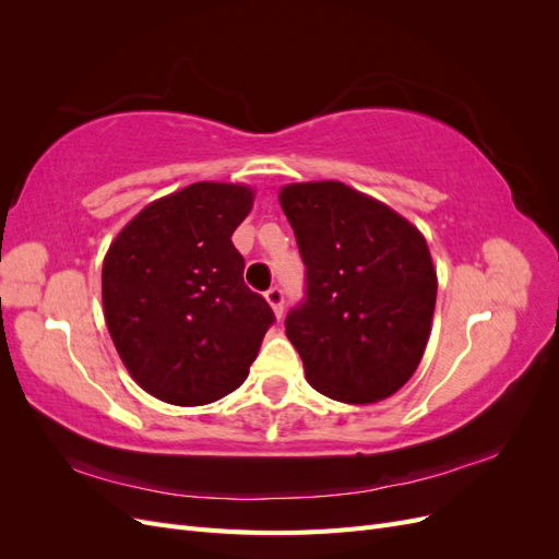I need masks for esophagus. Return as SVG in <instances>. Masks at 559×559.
Segmentation results:
<instances>
[{"instance_id":"1","label":"esophagus","mask_w":559,"mask_h":559,"mask_svg":"<svg viewBox=\"0 0 559 559\" xmlns=\"http://www.w3.org/2000/svg\"><path fill=\"white\" fill-rule=\"evenodd\" d=\"M265 300H267V306L273 308L275 317L280 319L282 312H284V294H282V289H277V286H273V289H267L265 292Z\"/></svg>"}]
</instances>
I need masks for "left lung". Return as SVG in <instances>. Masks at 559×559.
I'll return each mask as SVG.
<instances>
[{"instance_id": "1", "label": "left lung", "mask_w": 559, "mask_h": 559, "mask_svg": "<svg viewBox=\"0 0 559 559\" xmlns=\"http://www.w3.org/2000/svg\"><path fill=\"white\" fill-rule=\"evenodd\" d=\"M280 205L308 267V298L286 317L308 382L349 405L378 403L427 349L438 277L425 235L343 181H298Z\"/></svg>"}]
</instances>
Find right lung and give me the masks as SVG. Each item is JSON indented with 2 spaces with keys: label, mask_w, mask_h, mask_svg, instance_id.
I'll return each instance as SVG.
<instances>
[{
  "label": "right lung",
  "mask_w": 559,
  "mask_h": 559,
  "mask_svg": "<svg viewBox=\"0 0 559 559\" xmlns=\"http://www.w3.org/2000/svg\"><path fill=\"white\" fill-rule=\"evenodd\" d=\"M253 198L247 183L195 181L148 202L109 245L105 321L146 394L205 405L247 380L275 319L230 242Z\"/></svg>",
  "instance_id": "1"
}]
</instances>
